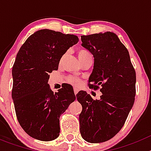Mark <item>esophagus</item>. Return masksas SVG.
<instances>
[{
    "instance_id": "esophagus-1",
    "label": "esophagus",
    "mask_w": 151,
    "mask_h": 151,
    "mask_svg": "<svg viewBox=\"0 0 151 151\" xmlns=\"http://www.w3.org/2000/svg\"><path fill=\"white\" fill-rule=\"evenodd\" d=\"M78 90L77 88H75L74 89V93H75V94H76L77 93H78Z\"/></svg>"
}]
</instances>
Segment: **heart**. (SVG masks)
Listing matches in <instances>:
<instances>
[{
    "mask_svg": "<svg viewBox=\"0 0 151 151\" xmlns=\"http://www.w3.org/2000/svg\"><path fill=\"white\" fill-rule=\"evenodd\" d=\"M77 54H78V59L80 61L83 60L84 59L87 58L88 57H91V54L90 52L88 50H85V49H79L77 52ZM67 82L69 83L72 84V85H75V86H78L81 84V80L79 78H76V77L73 76H69L67 78Z\"/></svg>",
    "mask_w": 151,
    "mask_h": 151,
    "instance_id": "1",
    "label": "heart"
}]
</instances>
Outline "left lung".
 I'll return each instance as SVG.
<instances>
[{
  "mask_svg": "<svg viewBox=\"0 0 151 151\" xmlns=\"http://www.w3.org/2000/svg\"><path fill=\"white\" fill-rule=\"evenodd\" d=\"M82 46L94 58L88 79L90 88L102 93L94 100L80 91L77 100L82 104L79 115L81 135L88 142L101 143L113 138L125 124L135 97V70L129 51L113 32L82 35Z\"/></svg>",
  "mask_w": 151,
  "mask_h": 151,
  "instance_id": "obj_1",
  "label": "left lung"
}]
</instances>
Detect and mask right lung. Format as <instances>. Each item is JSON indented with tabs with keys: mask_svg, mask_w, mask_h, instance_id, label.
<instances>
[{
	"mask_svg": "<svg viewBox=\"0 0 151 151\" xmlns=\"http://www.w3.org/2000/svg\"><path fill=\"white\" fill-rule=\"evenodd\" d=\"M74 35L41 29L22 45L12 69V98L18 122L33 138L49 141L60 134V116L76 100L73 86L62 85L54 93L47 84L53 70L70 47Z\"/></svg>",
	"mask_w": 151,
	"mask_h": 151,
	"instance_id": "1",
	"label": "right lung"
}]
</instances>
